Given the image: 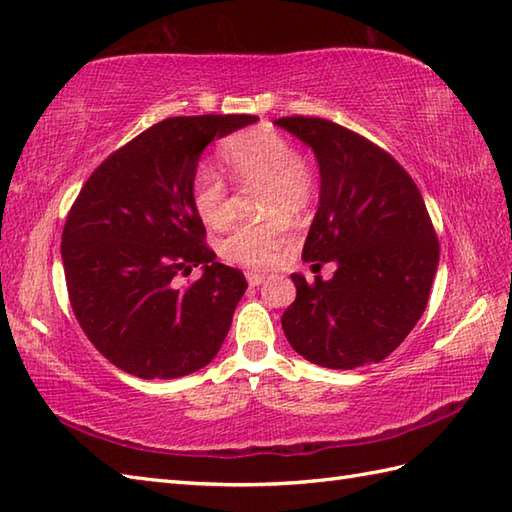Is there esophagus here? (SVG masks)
Listing matches in <instances>:
<instances>
[{
	"instance_id": "esophagus-1",
	"label": "esophagus",
	"mask_w": 512,
	"mask_h": 512,
	"mask_svg": "<svg viewBox=\"0 0 512 512\" xmlns=\"http://www.w3.org/2000/svg\"><path fill=\"white\" fill-rule=\"evenodd\" d=\"M246 279H248L250 286H259V284H264V281H266V275L257 273V270H250V273H246Z\"/></svg>"
}]
</instances>
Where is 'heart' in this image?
I'll list each match as a JSON object with an SVG mask.
<instances>
[{
    "label": "heart",
    "instance_id": "heart-1",
    "mask_svg": "<svg viewBox=\"0 0 512 512\" xmlns=\"http://www.w3.org/2000/svg\"><path fill=\"white\" fill-rule=\"evenodd\" d=\"M222 158L239 187L262 189L257 193V206L259 213L268 215L262 222L233 228L224 237L222 255L250 268L275 264L290 228L285 216L299 220L310 211L317 195V173L306 156L297 154L288 136L268 127H253L233 136L222 147ZM191 200L204 224L222 228L231 222V189L213 167L202 165L193 171Z\"/></svg>",
    "mask_w": 512,
    "mask_h": 512
}]
</instances>
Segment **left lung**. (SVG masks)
Instances as JSON below:
<instances>
[{
    "label": "left lung",
    "instance_id": "obj_1",
    "mask_svg": "<svg viewBox=\"0 0 512 512\" xmlns=\"http://www.w3.org/2000/svg\"><path fill=\"white\" fill-rule=\"evenodd\" d=\"M279 127L319 160L321 200L303 259L336 262L334 277L292 275L297 299L281 325L310 363L354 369L380 363L427 308L440 244L422 195L400 162L372 140L317 116H284Z\"/></svg>",
    "mask_w": 512,
    "mask_h": 512
}]
</instances>
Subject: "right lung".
<instances>
[{"label": "right lung", "instance_id": "1", "mask_svg": "<svg viewBox=\"0 0 512 512\" xmlns=\"http://www.w3.org/2000/svg\"><path fill=\"white\" fill-rule=\"evenodd\" d=\"M250 114L173 116L112 151L70 206L61 257L70 306L107 361L138 378H180L209 365L246 290L215 262L193 209L204 147L255 123ZM205 273L175 288L178 274Z\"/></svg>", "mask_w": 512, "mask_h": 512}]
</instances>
